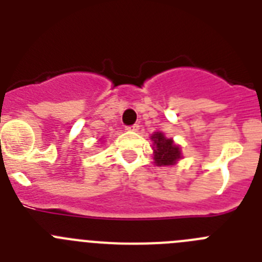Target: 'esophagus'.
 Here are the masks:
<instances>
[{
    "label": "esophagus",
    "mask_w": 262,
    "mask_h": 262,
    "mask_svg": "<svg viewBox=\"0 0 262 262\" xmlns=\"http://www.w3.org/2000/svg\"><path fill=\"white\" fill-rule=\"evenodd\" d=\"M126 129H127V131H134V133H136V131L139 129V126H138V124H134V126L126 127Z\"/></svg>",
    "instance_id": "esophagus-1"
}]
</instances>
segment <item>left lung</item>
<instances>
[{"label":"left lung","mask_w":262,"mask_h":262,"mask_svg":"<svg viewBox=\"0 0 262 262\" xmlns=\"http://www.w3.org/2000/svg\"><path fill=\"white\" fill-rule=\"evenodd\" d=\"M154 160L156 166H172L182 159L181 147L176 144L172 138H166L161 131H155L151 135Z\"/></svg>","instance_id":"left-lung-1"}]
</instances>
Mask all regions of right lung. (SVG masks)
<instances>
[{
  "mask_svg": "<svg viewBox=\"0 0 262 262\" xmlns=\"http://www.w3.org/2000/svg\"><path fill=\"white\" fill-rule=\"evenodd\" d=\"M99 140H102V139H99Z\"/></svg>",
  "mask_w": 262,
  "mask_h": 262,
  "instance_id": "1",
  "label": "right lung"
}]
</instances>
